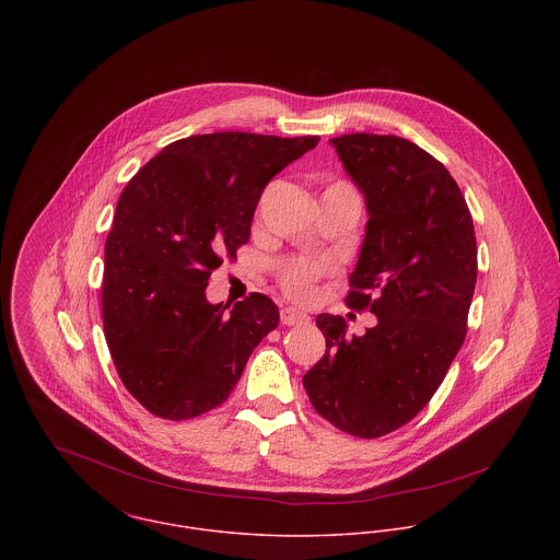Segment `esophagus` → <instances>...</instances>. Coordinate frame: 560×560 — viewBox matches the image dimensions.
Instances as JSON below:
<instances>
[{
    "label": "esophagus",
    "mask_w": 560,
    "mask_h": 560,
    "mask_svg": "<svg viewBox=\"0 0 560 560\" xmlns=\"http://www.w3.org/2000/svg\"><path fill=\"white\" fill-rule=\"evenodd\" d=\"M311 319L306 313H302V311H298V308H282L280 311V320L284 323V325H302V323H306V320Z\"/></svg>",
    "instance_id": "esophagus-1"
}]
</instances>
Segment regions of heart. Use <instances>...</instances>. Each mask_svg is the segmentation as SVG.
Wrapping results in <instances>:
<instances>
[{"instance_id": "obj_1", "label": "heart", "mask_w": 560, "mask_h": 560, "mask_svg": "<svg viewBox=\"0 0 560 560\" xmlns=\"http://www.w3.org/2000/svg\"><path fill=\"white\" fill-rule=\"evenodd\" d=\"M336 185H345V183H336ZM325 269H327L325 260H315V258L287 260L280 267V284L291 298L308 300L313 298L315 282Z\"/></svg>"}]
</instances>
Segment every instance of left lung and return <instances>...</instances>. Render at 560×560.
Returning a JSON list of instances; mask_svg holds the SVG:
<instances>
[{
  "label": "left lung",
  "instance_id": "obj_1",
  "mask_svg": "<svg viewBox=\"0 0 560 560\" xmlns=\"http://www.w3.org/2000/svg\"><path fill=\"white\" fill-rule=\"evenodd\" d=\"M366 202V233L349 276V308L377 325L349 336L323 313L325 353L304 388L325 420L358 438L409 422L440 388L466 338L477 284V237L448 170L399 136L331 138Z\"/></svg>",
  "mask_w": 560,
  "mask_h": 560
}]
</instances>
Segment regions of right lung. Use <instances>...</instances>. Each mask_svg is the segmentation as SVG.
Masks as SVG:
<instances>
[{"mask_svg": "<svg viewBox=\"0 0 560 560\" xmlns=\"http://www.w3.org/2000/svg\"><path fill=\"white\" fill-rule=\"evenodd\" d=\"M317 144V136H191L127 183L105 241L101 308L116 371L151 413L187 420L222 405L278 327L267 295L229 308L205 291L249 240L267 183Z\"/></svg>", "mask_w": 560, "mask_h": 560, "instance_id": "right-lung-1", "label": "right lung"}]
</instances>
